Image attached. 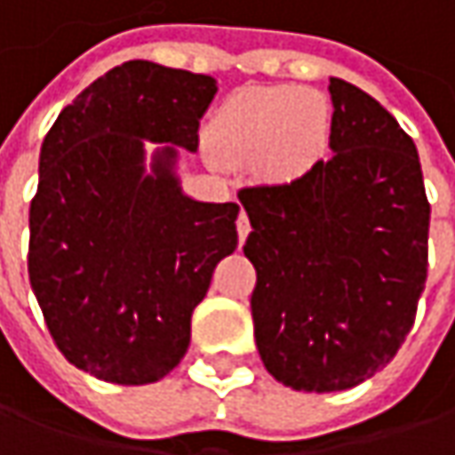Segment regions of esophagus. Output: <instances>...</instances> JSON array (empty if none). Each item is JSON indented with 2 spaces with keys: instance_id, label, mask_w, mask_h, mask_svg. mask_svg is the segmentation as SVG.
I'll use <instances>...</instances> for the list:
<instances>
[{
  "instance_id": "esophagus-1",
  "label": "esophagus",
  "mask_w": 455,
  "mask_h": 455,
  "mask_svg": "<svg viewBox=\"0 0 455 455\" xmlns=\"http://www.w3.org/2000/svg\"><path fill=\"white\" fill-rule=\"evenodd\" d=\"M236 234H239V242H244V239L250 236V219H247L244 211H242L239 219H236Z\"/></svg>"
}]
</instances>
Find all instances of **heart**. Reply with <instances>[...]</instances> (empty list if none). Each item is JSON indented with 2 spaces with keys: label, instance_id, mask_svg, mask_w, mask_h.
Masks as SVG:
<instances>
[{
  "label": "heart",
  "instance_id": "obj_1",
  "mask_svg": "<svg viewBox=\"0 0 455 455\" xmlns=\"http://www.w3.org/2000/svg\"><path fill=\"white\" fill-rule=\"evenodd\" d=\"M332 108L314 90L247 87L228 97L208 123V141L228 159L265 164L278 174L307 170L324 151Z\"/></svg>",
  "mask_w": 455,
  "mask_h": 455
}]
</instances>
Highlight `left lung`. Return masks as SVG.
Returning a JSON list of instances; mask_svg holds the SVG:
<instances>
[{
    "label": "left lung",
    "instance_id": "obj_1",
    "mask_svg": "<svg viewBox=\"0 0 455 455\" xmlns=\"http://www.w3.org/2000/svg\"><path fill=\"white\" fill-rule=\"evenodd\" d=\"M327 162L242 188L257 270L254 342L296 391H342L387 365L410 334L427 278L430 203L414 141L371 94L330 79Z\"/></svg>",
    "mask_w": 455,
    "mask_h": 455
}]
</instances>
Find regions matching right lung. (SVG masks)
Here are the masks:
<instances>
[{"instance_id":"obj_1","label":"right lung","mask_w":455,"mask_h":455,"mask_svg":"<svg viewBox=\"0 0 455 455\" xmlns=\"http://www.w3.org/2000/svg\"><path fill=\"white\" fill-rule=\"evenodd\" d=\"M216 79L125 61L79 94L45 133L30 203L28 273L68 363L102 381L164 379L190 345V316L236 250V203L180 190L177 148L143 170V141L198 148Z\"/></svg>"}]
</instances>
